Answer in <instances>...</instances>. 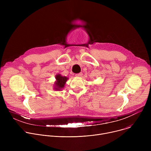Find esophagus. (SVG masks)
I'll return each instance as SVG.
<instances>
[{
  "instance_id": "1",
  "label": "esophagus",
  "mask_w": 151,
  "mask_h": 151,
  "mask_svg": "<svg viewBox=\"0 0 151 151\" xmlns=\"http://www.w3.org/2000/svg\"><path fill=\"white\" fill-rule=\"evenodd\" d=\"M82 75V72H80V73H77V74H76V77H80V76H81Z\"/></svg>"
}]
</instances>
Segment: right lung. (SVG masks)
<instances>
[{
    "mask_svg": "<svg viewBox=\"0 0 151 151\" xmlns=\"http://www.w3.org/2000/svg\"><path fill=\"white\" fill-rule=\"evenodd\" d=\"M55 79L56 81L54 83V88L55 90L60 91L62 88H64V85L66 84L68 78L66 76H63L60 74H57L55 76Z\"/></svg>",
    "mask_w": 151,
    "mask_h": 151,
    "instance_id": "1",
    "label": "right lung"
}]
</instances>
